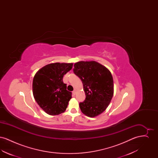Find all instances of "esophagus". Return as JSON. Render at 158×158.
Here are the masks:
<instances>
[{
	"instance_id": "1",
	"label": "esophagus",
	"mask_w": 158,
	"mask_h": 158,
	"mask_svg": "<svg viewBox=\"0 0 158 158\" xmlns=\"http://www.w3.org/2000/svg\"><path fill=\"white\" fill-rule=\"evenodd\" d=\"M72 93H73V95H75V94H76L75 90H73V92H72Z\"/></svg>"
}]
</instances>
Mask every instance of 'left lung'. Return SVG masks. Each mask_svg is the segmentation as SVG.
Wrapping results in <instances>:
<instances>
[{
    "mask_svg": "<svg viewBox=\"0 0 158 158\" xmlns=\"http://www.w3.org/2000/svg\"><path fill=\"white\" fill-rule=\"evenodd\" d=\"M73 72L82 81L86 98L79 103L81 111L94 117L103 113L113 98L114 83L110 70L96 61H79Z\"/></svg>",
    "mask_w": 158,
    "mask_h": 158,
    "instance_id": "left-lung-1",
    "label": "left lung"
}]
</instances>
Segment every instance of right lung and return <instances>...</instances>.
<instances>
[{
    "instance_id": "1",
    "label": "right lung",
    "mask_w": 158,
    "mask_h": 158,
    "mask_svg": "<svg viewBox=\"0 0 158 158\" xmlns=\"http://www.w3.org/2000/svg\"><path fill=\"white\" fill-rule=\"evenodd\" d=\"M72 67L73 63H52L41 68L34 76L33 95L47 114L59 115L66 110L72 92L66 89L63 78Z\"/></svg>"
}]
</instances>
